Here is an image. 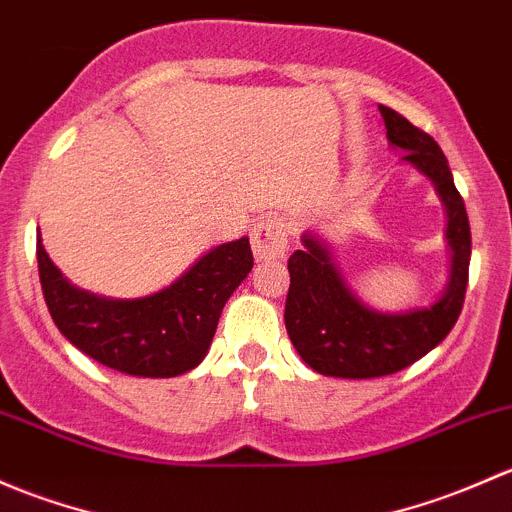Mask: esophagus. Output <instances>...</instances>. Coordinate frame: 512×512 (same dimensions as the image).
<instances>
[{
  "instance_id": "esophagus-1",
  "label": "esophagus",
  "mask_w": 512,
  "mask_h": 512,
  "mask_svg": "<svg viewBox=\"0 0 512 512\" xmlns=\"http://www.w3.org/2000/svg\"><path fill=\"white\" fill-rule=\"evenodd\" d=\"M251 246H254V254L258 261H271V258H281L288 249L286 229H283V221L266 217L261 219L251 231Z\"/></svg>"
}]
</instances>
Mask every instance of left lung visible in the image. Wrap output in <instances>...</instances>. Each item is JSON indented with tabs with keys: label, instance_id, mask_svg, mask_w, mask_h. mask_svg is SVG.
I'll return each mask as SVG.
<instances>
[{
	"label": "left lung",
	"instance_id": "8db88e82",
	"mask_svg": "<svg viewBox=\"0 0 512 512\" xmlns=\"http://www.w3.org/2000/svg\"><path fill=\"white\" fill-rule=\"evenodd\" d=\"M389 145L404 150L402 160L434 182L446 207V241L451 271L446 291L426 308L379 313L362 303L335 266L328 244L303 234V249L288 258L291 288L286 298V330L308 367L325 377L370 379L394 374L434 350L461 315L471 263V226L449 160L431 135L397 110L379 105Z\"/></svg>",
	"mask_w": 512,
	"mask_h": 512
}]
</instances>
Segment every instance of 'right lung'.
<instances>
[{"instance_id": "1", "label": "right lung", "mask_w": 512, "mask_h": 512, "mask_svg": "<svg viewBox=\"0 0 512 512\" xmlns=\"http://www.w3.org/2000/svg\"><path fill=\"white\" fill-rule=\"evenodd\" d=\"M39 278L56 328L88 357L133 377H177L199 365L231 293L254 268L246 236L207 251L175 283L145 298H103L54 266L41 234Z\"/></svg>"}]
</instances>
